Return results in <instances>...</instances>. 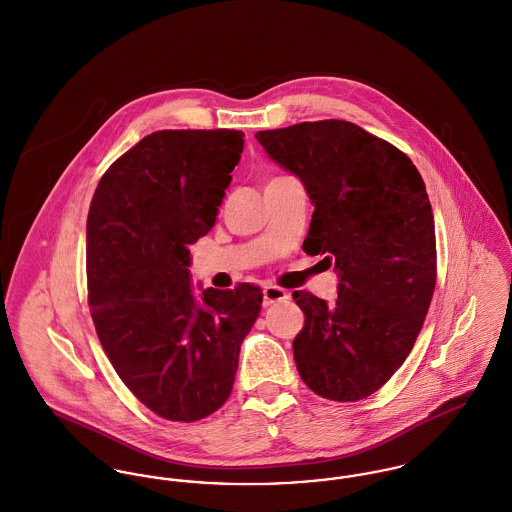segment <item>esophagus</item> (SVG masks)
Returning a JSON list of instances; mask_svg holds the SVG:
<instances>
[{
    "label": "esophagus",
    "instance_id": "1",
    "mask_svg": "<svg viewBox=\"0 0 512 512\" xmlns=\"http://www.w3.org/2000/svg\"><path fill=\"white\" fill-rule=\"evenodd\" d=\"M287 297H289V293H287L285 289H281V287H276V285L264 287V305H266V307H270V305H274V303H279V301H283V299H287Z\"/></svg>",
    "mask_w": 512,
    "mask_h": 512
}]
</instances>
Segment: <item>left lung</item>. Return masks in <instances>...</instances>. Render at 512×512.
Here are the masks:
<instances>
[{
  "label": "left lung",
  "mask_w": 512,
  "mask_h": 512,
  "mask_svg": "<svg viewBox=\"0 0 512 512\" xmlns=\"http://www.w3.org/2000/svg\"><path fill=\"white\" fill-rule=\"evenodd\" d=\"M256 140L301 180L315 205L303 250L338 274L332 305L309 291L293 340L301 379L330 401H360L415 346L436 285L434 217L407 154L348 121L258 131Z\"/></svg>",
  "instance_id": "8db88e82"
}]
</instances>
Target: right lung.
I'll list each match as a JSON object with an SVG mask.
<instances>
[{
  "mask_svg": "<svg viewBox=\"0 0 512 512\" xmlns=\"http://www.w3.org/2000/svg\"><path fill=\"white\" fill-rule=\"evenodd\" d=\"M244 133L158 131L103 174L86 227L93 325L115 372L158 417L193 422L233 391L262 289L195 291L189 246L217 221Z\"/></svg>",
  "mask_w": 512,
  "mask_h": 512,
  "instance_id": "right-lung-1",
  "label": "right lung"
}]
</instances>
